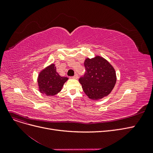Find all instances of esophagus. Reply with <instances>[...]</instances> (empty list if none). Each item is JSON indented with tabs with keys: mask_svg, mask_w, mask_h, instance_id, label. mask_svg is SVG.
Returning a JSON list of instances; mask_svg holds the SVG:
<instances>
[{
	"mask_svg": "<svg viewBox=\"0 0 153 153\" xmlns=\"http://www.w3.org/2000/svg\"><path fill=\"white\" fill-rule=\"evenodd\" d=\"M73 79H77V78H78V75H77V74H75V75L73 76Z\"/></svg>",
	"mask_w": 153,
	"mask_h": 153,
	"instance_id": "obj_1",
	"label": "esophagus"
}]
</instances>
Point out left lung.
Segmentation results:
<instances>
[{"label":"left lung","instance_id":"obj_1","mask_svg":"<svg viewBox=\"0 0 153 153\" xmlns=\"http://www.w3.org/2000/svg\"><path fill=\"white\" fill-rule=\"evenodd\" d=\"M85 73L79 82L85 94L91 100H98L108 96L116 83L114 68L104 58L96 56L84 62Z\"/></svg>","mask_w":153,"mask_h":153}]
</instances>
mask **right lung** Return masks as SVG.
Returning a JSON list of instances; mask_svg holds the SVG:
<instances>
[{"label": "right lung", "instance_id": "1", "mask_svg": "<svg viewBox=\"0 0 153 153\" xmlns=\"http://www.w3.org/2000/svg\"><path fill=\"white\" fill-rule=\"evenodd\" d=\"M68 79L67 77L60 76L55 64H51L39 74L38 84L39 91L47 96H54L61 91Z\"/></svg>", "mask_w": 153, "mask_h": 153}]
</instances>
